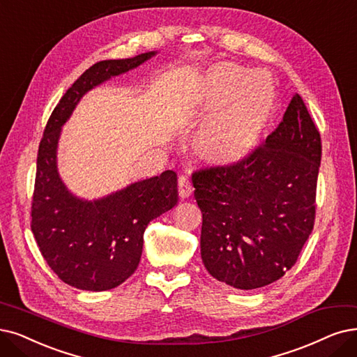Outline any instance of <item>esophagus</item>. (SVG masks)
Returning <instances> with one entry per match:
<instances>
[{"mask_svg":"<svg viewBox=\"0 0 357 357\" xmlns=\"http://www.w3.org/2000/svg\"><path fill=\"white\" fill-rule=\"evenodd\" d=\"M193 193V188H192V183L189 180L188 176H180L178 177V196L181 199H188L190 197Z\"/></svg>","mask_w":357,"mask_h":357,"instance_id":"esophagus-1","label":"esophagus"}]
</instances>
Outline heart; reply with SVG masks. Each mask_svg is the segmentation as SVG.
<instances>
[{"mask_svg":"<svg viewBox=\"0 0 357 357\" xmlns=\"http://www.w3.org/2000/svg\"><path fill=\"white\" fill-rule=\"evenodd\" d=\"M190 102L208 116L196 144L202 158L217 167H231L261 144L275 111L274 86L264 75L234 63H217L199 73Z\"/></svg>","mask_w":357,"mask_h":357,"instance_id":"1","label":"heart"}]
</instances>
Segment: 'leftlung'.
<instances>
[{
	"instance_id": "8db88e82",
	"label": "left lung",
	"mask_w": 357,
	"mask_h": 357,
	"mask_svg": "<svg viewBox=\"0 0 357 357\" xmlns=\"http://www.w3.org/2000/svg\"><path fill=\"white\" fill-rule=\"evenodd\" d=\"M321 136L301 95L265 145L245 161L193 174L208 273L238 290L280 280L296 264L315 220Z\"/></svg>"
}]
</instances>
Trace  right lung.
Instances as JSON below:
<instances>
[{
  "instance_id": "obj_1",
  "label": "right lung",
  "mask_w": 357,
  "mask_h": 357,
  "mask_svg": "<svg viewBox=\"0 0 357 357\" xmlns=\"http://www.w3.org/2000/svg\"><path fill=\"white\" fill-rule=\"evenodd\" d=\"M153 55L156 51L89 67L54 108L40 140L32 231L50 268L79 290L105 291L129 278L140 262L148 224L177 205V174L173 169L89 201L66 186L56 165L61 127L83 95Z\"/></svg>"
}]
</instances>
